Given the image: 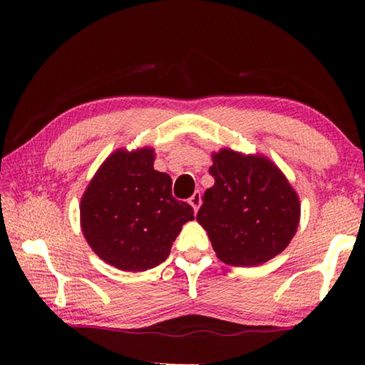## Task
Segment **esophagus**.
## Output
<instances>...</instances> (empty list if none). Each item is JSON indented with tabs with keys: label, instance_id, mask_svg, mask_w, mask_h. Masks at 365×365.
Instances as JSON below:
<instances>
[{
	"label": "esophagus",
	"instance_id": "obj_1",
	"mask_svg": "<svg viewBox=\"0 0 365 365\" xmlns=\"http://www.w3.org/2000/svg\"><path fill=\"white\" fill-rule=\"evenodd\" d=\"M190 205H191V207L195 209V212L197 211V209H200V206H201V193H200V191H195L193 196L190 197Z\"/></svg>",
	"mask_w": 365,
	"mask_h": 365
}]
</instances>
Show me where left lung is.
Segmentation results:
<instances>
[{
	"mask_svg": "<svg viewBox=\"0 0 365 365\" xmlns=\"http://www.w3.org/2000/svg\"><path fill=\"white\" fill-rule=\"evenodd\" d=\"M214 185L196 220L222 262L251 267L287 248L298 230L299 197L277 165L261 154L228 148L212 153Z\"/></svg>",
	"mask_w": 365,
	"mask_h": 365,
	"instance_id": "left-lung-1",
	"label": "left lung"
}]
</instances>
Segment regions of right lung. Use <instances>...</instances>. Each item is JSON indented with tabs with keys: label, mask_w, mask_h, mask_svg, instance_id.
<instances>
[{
	"label": "right lung",
	"mask_w": 365,
	"mask_h": 365,
	"mask_svg": "<svg viewBox=\"0 0 365 365\" xmlns=\"http://www.w3.org/2000/svg\"><path fill=\"white\" fill-rule=\"evenodd\" d=\"M154 150H117L104 160L80 201L90 248L125 272H145L168 259L193 207L172 196V178L153 168Z\"/></svg>",
	"instance_id": "right-lung-1"
}]
</instances>
